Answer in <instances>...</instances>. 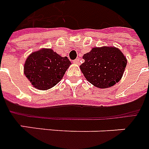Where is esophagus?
<instances>
[{"mask_svg":"<svg viewBox=\"0 0 149 149\" xmlns=\"http://www.w3.org/2000/svg\"><path fill=\"white\" fill-rule=\"evenodd\" d=\"M79 62H80V59H79V58H78V59H76V60H74V63H77V64H79Z\"/></svg>","mask_w":149,"mask_h":149,"instance_id":"obj_1","label":"esophagus"}]
</instances>
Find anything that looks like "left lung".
I'll list each match as a JSON object with an SVG mask.
<instances>
[{
	"instance_id": "obj_1",
	"label": "left lung",
	"mask_w": 149,
	"mask_h": 149,
	"mask_svg": "<svg viewBox=\"0 0 149 149\" xmlns=\"http://www.w3.org/2000/svg\"><path fill=\"white\" fill-rule=\"evenodd\" d=\"M83 59L81 72L90 83L100 89L118 82L127 63L123 52L115 47L93 48L84 55Z\"/></svg>"
}]
</instances>
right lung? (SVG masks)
Listing matches in <instances>:
<instances>
[{
    "mask_svg": "<svg viewBox=\"0 0 149 149\" xmlns=\"http://www.w3.org/2000/svg\"><path fill=\"white\" fill-rule=\"evenodd\" d=\"M70 61L51 49H41L31 53L24 65V74L36 89L46 90L62 79Z\"/></svg>",
    "mask_w": 149,
    "mask_h": 149,
    "instance_id": "obj_1",
    "label": "right lung"
}]
</instances>
